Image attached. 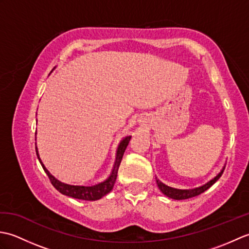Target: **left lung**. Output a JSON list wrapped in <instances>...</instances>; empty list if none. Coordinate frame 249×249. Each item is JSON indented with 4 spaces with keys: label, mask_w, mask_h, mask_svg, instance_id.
Here are the masks:
<instances>
[{
    "label": "left lung",
    "mask_w": 249,
    "mask_h": 249,
    "mask_svg": "<svg viewBox=\"0 0 249 249\" xmlns=\"http://www.w3.org/2000/svg\"><path fill=\"white\" fill-rule=\"evenodd\" d=\"M224 170H225V167L221 169V171L214 178L211 179V181H209L208 183H205L204 185H202V186L196 187L194 189H178V188H173V187H170V186H167L166 184L161 183L157 178H156V183H157L158 188L160 189V192L163 195H166L167 197H169V198L174 199V200L189 199V198L196 197V196L202 194V193L205 192L206 189H209L221 177V174H223Z\"/></svg>",
    "instance_id": "1"
}]
</instances>
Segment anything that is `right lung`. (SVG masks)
<instances>
[{
	"label": "right lung",
	"instance_id": "right-lung-1",
	"mask_svg": "<svg viewBox=\"0 0 249 249\" xmlns=\"http://www.w3.org/2000/svg\"><path fill=\"white\" fill-rule=\"evenodd\" d=\"M130 138H131V136H127L121 140L120 144L118 146V150H116V156H115L113 169H112V171H111V174L109 176V178L107 179H105L104 182L98 183L96 185H93V186H78V185H70V184H65V183L60 182L59 179H56L48 170H47V168L44 166L43 161H41V160H40L38 151H37V146L35 147V149H36V154H37V157H38V160L40 162L41 167H43L46 174L48 176V178L50 179L51 184L53 185L56 190H59V192L63 195L68 196V197H71V198H75V199L95 201V200L103 198L105 195L109 194L111 190H112L116 177H118V171H119V167H120V163L122 160V157H123V155H124V152L129 143Z\"/></svg>",
	"mask_w": 249,
	"mask_h": 249
}]
</instances>
